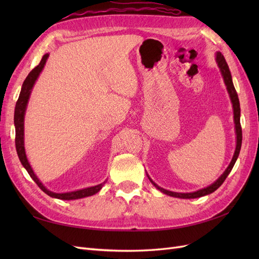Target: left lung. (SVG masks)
Masks as SVG:
<instances>
[{"mask_svg": "<svg viewBox=\"0 0 259 259\" xmlns=\"http://www.w3.org/2000/svg\"><path fill=\"white\" fill-rule=\"evenodd\" d=\"M215 60L217 62V66L219 68V71L222 73V76L224 79V83L226 85L227 92L229 94V97L231 100L232 104V109H233V122H234V130H236V150H234L232 159L229 163L228 167L225 169L224 173L219 176L213 184H210L209 186L202 188L200 190L193 191V192H174V191H169L164 189V188H161L160 186L156 185L153 180L150 178V176H148L149 180H150L151 184L156 188V189L160 190L161 192H163L164 194H167L169 197H174V198H179V199H195V198H200V197H204V195H207L209 193H213L215 190H217L219 187L223 185V183L225 182V179L227 178L230 174V171L232 169V167L236 164V161L238 160V156L241 150V145H242V128H241V124H240V116H241V109H240V101H239V97L236 89H234V85L232 82V76L230 73V70L228 65L224 58V56L222 55L221 52H216L215 54Z\"/></svg>", "mask_w": 259, "mask_h": 259, "instance_id": "1", "label": "left lung"}]
</instances>
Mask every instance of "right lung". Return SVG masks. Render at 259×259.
<instances>
[{"label":"right lung","mask_w":259,"mask_h":259,"mask_svg":"<svg viewBox=\"0 0 259 259\" xmlns=\"http://www.w3.org/2000/svg\"><path fill=\"white\" fill-rule=\"evenodd\" d=\"M50 56L49 53H46L44 56L42 57L40 64H38L32 71H31L28 76L26 77V80L23 81V84L21 86V91L19 94V98L16 103V107H15V114H14V124H15V131H16V138H15V144H16V150L18 158L22 164V166L26 168L28 171V174L30 177L32 178L35 184L40 187V189L45 192L48 195L55 199H59V200H77V199H82L86 197H91V195L96 194L101 190V188L104 187L107 180H105L104 183H101L97 186H93V187H88V188H83V189L79 190H74V191H69V192H53L49 190L46 188L40 179L37 178L35 173L33 171L32 167H31L30 163L28 161L27 154H26V149H25V114L27 110V106L30 99L31 92H32L33 86L36 82V80L40 76L41 72L43 71L44 66L46 64V60H48Z\"/></svg>","instance_id":"right-lung-1"}]
</instances>
